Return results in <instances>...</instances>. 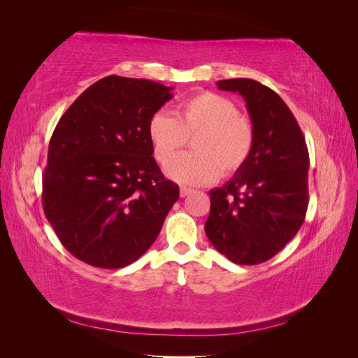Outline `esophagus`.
<instances>
[{"label":"esophagus","mask_w":358,"mask_h":358,"mask_svg":"<svg viewBox=\"0 0 358 358\" xmlns=\"http://www.w3.org/2000/svg\"><path fill=\"white\" fill-rule=\"evenodd\" d=\"M192 192H193V189H192V188H187V187H180V189H179L180 197H185V196H188Z\"/></svg>","instance_id":"obj_1"}]
</instances>
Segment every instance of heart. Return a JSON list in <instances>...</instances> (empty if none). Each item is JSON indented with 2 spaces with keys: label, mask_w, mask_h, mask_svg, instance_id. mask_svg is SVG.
<instances>
[{
  "label": "heart",
  "mask_w": 358,
  "mask_h": 358,
  "mask_svg": "<svg viewBox=\"0 0 358 358\" xmlns=\"http://www.w3.org/2000/svg\"><path fill=\"white\" fill-rule=\"evenodd\" d=\"M147 134L159 164H165L193 136L194 152L173 157L165 166L173 180L188 185L211 184L220 174L229 178L241 171L256 142L251 117L237 112L231 99L214 92L182 101L176 117L157 110L150 117Z\"/></svg>",
  "instance_id": "heart-1"
}]
</instances>
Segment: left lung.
Wrapping results in <instances>:
<instances>
[{"label": "left lung", "mask_w": 358, "mask_h": 358, "mask_svg": "<svg viewBox=\"0 0 358 358\" xmlns=\"http://www.w3.org/2000/svg\"><path fill=\"white\" fill-rule=\"evenodd\" d=\"M217 87L242 94L256 142L243 169L210 192L205 233L234 264L257 265L274 257L303 224L308 147L291 110L269 87L248 78L224 79Z\"/></svg>", "instance_id": "1"}]
</instances>
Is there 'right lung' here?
I'll use <instances>...</instances> for the list:
<instances>
[{"mask_svg": "<svg viewBox=\"0 0 358 358\" xmlns=\"http://www.w3.org/2000/svg\"><path fill=\"white\" fill-rule=\"evenodd\" d=\"M171 90L148 79L102 78L79 94L52 134L43 208L64 248L85 264H133L179 199L147 134Z\"/></svg>", "mask_w": 358, "mask_h": 358, "instance_id": "obj_1", "label": "right lung"}]
</instances>
